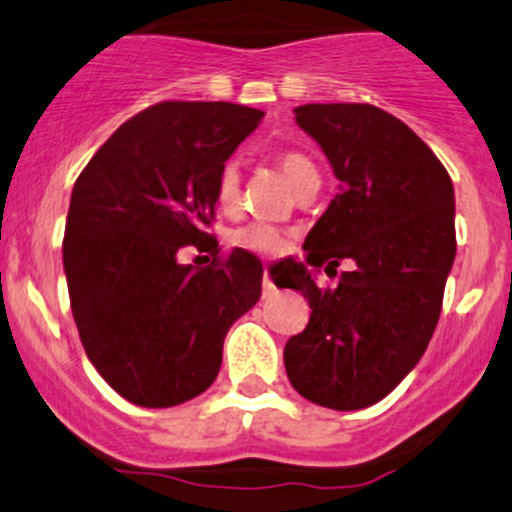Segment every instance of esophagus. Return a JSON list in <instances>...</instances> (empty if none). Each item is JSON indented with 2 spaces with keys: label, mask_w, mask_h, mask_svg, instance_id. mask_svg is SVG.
Returning a JSON list of instances; mask_svg holds the SVG:
<instances>
[{
  "label": "esophagus",
  "mask_w": 512,
  "mask_h": 512,
  "mask_svg": "<svg viewBox=\"0 0 512 512\" xmlns=\"http://www.w3.org/2000/svg\"><path fill=\"white\" fill-rule=\"evenodd\" d=\"M275 292V285L271 283V278H268V273L263 275V297H271Z\"/></svg>",
  "instance_id": "esophagus-1"
}]
</instances>
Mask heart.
I'll use <instances>...</instances> for the list:
<instances>
[{
  "label": "heart",
  "mask_w": 512,
  "mask_h": 512,
  "mask_svg": "<svg viewBox=\"0 0 512 512\" xmlns=\"http://www.w3.org/2000/svg\"><path fill=\"white\" fill-rule=\"evenodd\" d=\"M278 169L283 171V176L287 179L295 191L307 183L309 179H317V169L314 164L309 162V157H304L302 152H283L278 154ZM215 198L217 205L222 210H234L239 205L241 198V171L237 162H227L217 174V183H215ZM237 241L244 249L256 251V254L263 256H278L283 254L287 241L278 229L271 225H249L237 232Z\"/></svg>",
  "instance_id": "1"
}]
</instances>
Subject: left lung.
<instances>
[{"instance_id": "obj_1", "label": "left lung", "mask_w": 512, "mask_h": 512, "mask_svg": "<svg viewBox=\"0 0 512 512\" xmlns=\"http://www.w3.org/2000/svg\"><path fill=\"white\" fill-rule=\"evenodd\" d=\"M297 125L324 149L336 198L304 239L307 265L354 263L333 291L292 263L307 329L285 343L292 387L336 411L377 404L426 353L455 261V188L421 137L370 103H307ZM278 285V283H275Z\"/></svg>"}]
</instances>
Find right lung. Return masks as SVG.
I'll return each mask as SVG.
<instances>
[{"instance_id": "add662e5", "label": "right lung", "mask_w": 512, "mask_h": 512, "mask_svg": "<svg viewBox=\"0 0 512 512\" xmlns=\"http://www.w3.org/2000/svg\"><path fill=\"white\" fill-rule=\"evenodd\" d=\"M261 118L239 103L162 101L120 125L74 183L62 241L74 324L91 365L132 404L203 394L229 326L261 297L249 251L205 268L176 258L212 239L217 174Z\"/></svg>"}]
</instances>
